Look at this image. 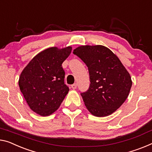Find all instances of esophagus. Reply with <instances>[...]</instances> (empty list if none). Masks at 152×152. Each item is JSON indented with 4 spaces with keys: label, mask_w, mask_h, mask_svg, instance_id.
<instances>
[{
    "label": "esophagus",
    "mask_w": 152,
    "mask_h": 152,
    "mask_svg": "<svg viewBox=\"0 0 152 152\" xmlns=\"http://www.w3.org/2000/svg\"><path fill=\"white\" fill-rule=\"evenodd\" d=\"M71 88H73V89H76V88H77V83H73V85H71Z\"/></svg>",
    "instance_id": "obj_1"
}]
</instances>
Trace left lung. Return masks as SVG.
I'll return each instance as SVG.
<instances>
[{"label":"left lung","instance_id":"8db88e82","mask_svg":"<svg viewBox=\"0 0 152 152\" xmlns=\"http://www.w3.org/2000/svg\"><path fill=\"white\" fill-rule=\"evenodd\" d=\"M87 65L90 85L81 93L84 104L92 115L105 117L125 102L132 86L129 73L118 57L103 45H81L73 50Z\"/></svg>","mask_w":152,"mask_h":152}]
</instances>
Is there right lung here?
<instances>
[{
    "label": "right lung",
    "instance_id": "obj_1",
    "mask_svg": "<svg viewBox=\"0 0 152 152\" xmlns=\"http://www.w3.org/2000/svg\"><path fill=\"white\" fill-rule=\"evenodd\" d=\"M71 50V46L46 49L32 58L21 73L18 81L21 92L30 109L39 115L54 113L68 94L62 64Z\"/></svg>",
    "mask_w": 152,
    "mask_h": 152
}]
</instances>
